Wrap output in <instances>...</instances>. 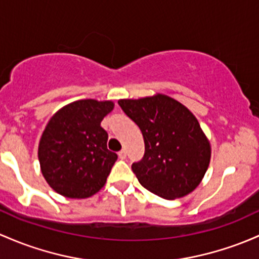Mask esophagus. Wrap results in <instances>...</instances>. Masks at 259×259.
<instances>
[{"label":"esophagus","instance_id":"34e87169","mask_svg":"<svg viewBox=\"0 0 259 259\" xmlns=\"http://www.w3.org/2000/svg\"><path fill=\"white\" fill-rule=\"evenodd\" d=\"M119 159H121V160H125L126 159V151L124 150V149H122V150H120L119 151Z\"/></svg>","mask_w":259,"mask_h":259}]
</instances>
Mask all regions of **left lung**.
<instances>
[{
    "label": "left lung",
    "instance_id": "obj_1",
    "mask_svg": "<svg viewBox=\"0 0 259 259\" xmlns=\"http://www.w3.org/2000/svg\"><path fill=\"white\" fill-rule=\"evenodd\" d=\"M118 104L143 133L145 154L132 165L139 182L167 200L194 191L211 159L209 141L194 114L164 94L120 99Z\"/></svg>",
    "mask_w": 259,
    "mask_h": 259
}]
</instances>
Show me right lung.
Instances as JSON below:
<instances>
[{
  "instance_id": "add662e5",
  "label": "right lung",
  "mask_w": 259,
  "mask_h": 259,
  "mask_svg": "<svg viewBox=\"0 0 259 259\" xmlns=\"http://www.w3.org/2000/svg\"><path fill=\"white\" fill-rule=\"evenodd\" d=\"M113 108L110 100H77L48 121L38 160L46 181L59 195L87 198L105 185L118 155L108 150V133L100 122Z\"/></svg>"
}]
</instances>
